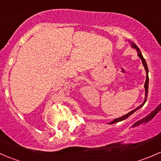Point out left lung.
<instances>
[{"label": "left lung", "instance_id": "8db88e82", "mask_svg": "<svg viewBox=\"0 0 161 161\" xmlns=\"http://www.w3.org/2000/svg\"><path fill=\"white\" fill-rule=\"evenodd\" d=\"M131 47L132 48H135L136 50H137L138 52V56L140 58V59L142 60V64H143L144 66V69H145L146 70V72H147V78H146V82H145V85H144V87H145V91H146V94H145V99H144V101L143 103H142V104L140 105V106L138 107L137 108H136L135 110H133V111H131L129 112V113H128L127 114L124 115V116L121 117V118H116V119H114V121H112L111 122H110V124H114V123H116V122H119V121H123V120L126 119L127 118H129V116H130L131 114H132L133 113H134L135 111H136L137 110H139V108H142V106H143L144 104H145V103L147 102V95H148V87H149V76H148V72H149V70H148V67H147V62H146V60L144 59V58L142 57V53L140 52V50H139V48H138V47L136 46V44H135L134 43H132V42H131Z\"/></svg>", "mask_w": 161, "mask_h": 161}]
</instances>
